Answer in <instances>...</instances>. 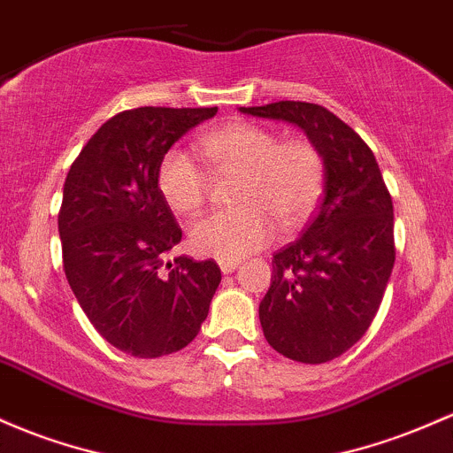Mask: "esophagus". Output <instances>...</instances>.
Returning a JSON list of instances; mask_svg holds the SVG:
<instances>
[{
    "instance_id": "obj_1",
    "label": "esophagus",
    "mask_w": 453,
    "mask_h": 453,
    "mask_svg": "<svg viewBox=\"0 0 453 453\" xmlns=\"http://www.w3.org/2000/svg\"><path fill=\"white\" fill-rule=\"evenodd\" d=\"M219 268H221L223 275H230L238 268V260H219Z\"/></svg>"
}]
</instances>
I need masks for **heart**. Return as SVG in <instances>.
<instances>
[{
    "label": "heart",
    "instance_id": "1",
    "mask_svg": "<svg viewBox=\"0 0 453 453\" xmlns=\"http://www.w3.org/2000/svg\"><path fill=\"white\" fill-rule=\"evenodd\" d=\"M197 152L215 170H241L234 191L241 206L202 217L191 227V247L202 256L236 260L262 250L281 230H295L314 212L325 187V158L310 139L280 142L253 122H227L197 139ZM157 187L178 215L200 212L208 173L191 154L173 148L161 158Z\"/></svg>",
    "mask_w": 453,
    "mask_h": 453
}]
</instances>
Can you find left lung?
<instances>
[{
    "label": "left lung",
    "mask_w": 453,
    "mask_h": 453,
    "mask_svg": "<svg viewBox=\"0 0 453 453\" xmlns=\"http://www.w3.org/2000/svg\"><path fill=\"white\" fill-rule=\"evenodd\" d=\"M241 111L296 124L325 158L320 206L273 256L260 322L280 355L326 364L364 337L380 307L395 262L389 188L370 146L326 107L280 101Z\"/></svg>",
    "instance_id": "1"
}]
</instances>
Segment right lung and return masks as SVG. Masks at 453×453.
<instances>
[{"instance_id": "1", "label": "right lung", "mask_w": 453, "mask_h": 453, "mask_svg": "<svg viewBox=\"0 0 453 453\" xmlns=\"http://www.w3.org/2000/svg\"><path fill=\"white\" fill-rule=\"evenodd\" d=\"M217 107H137L89 137L64 182L62 262L94 329L118 350L157 359L196 340L221 281L215 260L165 256L182 230L157 187L167 150Z\"/></svg>"}]
</instances>
